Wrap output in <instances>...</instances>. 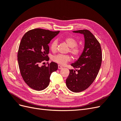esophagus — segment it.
I'll return each instance as SVG.
<instances>
[{"instance_id":"esophagus-1","label":"esophagus","mask_w":121,"mask_h":121,"mask_svg":"<svg viewBox=\"0 0 121 121\" xmlns=\"http://www.w3.org/2000/svg\"><path fill=\"white\" fill-rule=\"evenodd\" d=\"M63 67H61L60 65H58V69H63Z\"/></svg>"}]
</instances>
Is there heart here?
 <instances>
[{
    "instance_id": "1",
    "label": "heart",
    "mask_w": 121,
    "mask_h": 121,
    "mask_svg": "<svg viewBox=\"0 0 121 121\" xmlns=\"http://www.w3.org/2000/svg\"><path fill=\"white\" fill-rule=\"evenodd\" d=\"M65 41L68 45L70 47L69 52L75 57H78L81 53V49L77 46V40L72 37H68L65 39ZM58 42L57 40H54L51 43L50 48L53 52H56L57 49ZM71 60L70 56L67 54H59L54 56L52 57V60L56 63L61 65H64Z\"/></svg>"
}]
</instances>
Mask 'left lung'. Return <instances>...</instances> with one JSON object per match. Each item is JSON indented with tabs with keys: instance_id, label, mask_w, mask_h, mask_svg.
I'll list each match as a JSON object with an SVG mask.
<instances>
[{
	"instance_id": "1",
	"label": "left lung",
	"mask_w": 121,
	"mask_h": 121,
	"mask_svg": "<svg viewBox=\"0 0 121 121\" xmlns=\"http://www.w3.org/2000/svg\"><path fill=\"white\" fill-rule=\"evenodd\" d=\"M73 32L84 35L85 44L79 59L71 64L79 69H76L77 72L69 69L66 85L72 92H79L88 88L96 78L101 65L102 52L99 42L90 31L80 30Z\"/></svg>"
}]
</instances>
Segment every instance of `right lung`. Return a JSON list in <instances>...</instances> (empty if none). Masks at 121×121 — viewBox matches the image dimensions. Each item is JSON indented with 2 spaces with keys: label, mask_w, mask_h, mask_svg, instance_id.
<instances>
[{
  "label": "right lung",
  "mask_w": 121,
  "mask_h": 121,
  "mask_svg": "<svg viewBox=\"0 0 121 121\" xmlns=\"http://www.w3.org/2000/svg\"><path fill=\"white\" fill-rule=\"evenodd\" d=\"M59 33L60 31L37 28L28 31L22 38L17 52L18 64L25 82L33 89H45L49 84L52 73L58 69L54 62L42 66L40 64L48 60V44Z\"/></svg>",
  "instance_id": "right-lung-1"
}]
</instances>
